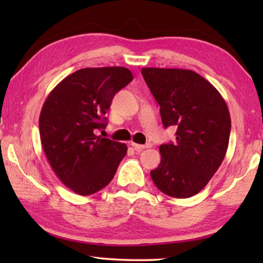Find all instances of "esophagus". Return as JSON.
<instances>
[{
  "mask_svg": "<svg viewBox=\"0 0 263 263\" xmlns=\"http://www.w3.org/2000/svg\"><path fill=\"white\" fill-rule=\"evenodd\" d=\"M131 145H132V147L137 151V152H140V151L145 149V148H149L151 146H152L149 144V142H148V144H145V145H140V144H136V142H132Z\"/></svg>",
  "mask_w": 263,
  "mask_h": 263,
  "instance_id": "34e87169",
  "label": "esophagus"
}]
</instances>
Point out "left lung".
I'll list each match as a JSON object with an SVG mask.
<instances>
[{
  "label": "left lung",
  "instance_id": "8db88e82",
  "mask_svg": "<svg viewBox=\"0 0 263 263\" xmlns=\"http://www.w3.org/2000/svg\"><path fill=\"white\" fill-rule=\"evenodd\" d=\"M160 105L164 127L176 126V141L160 146L161 162L151 172L157 188L188 198L205 186L225 158L231 117L225 100L205 79L190 69L142 68Z\"/></svg>",
  "mask_w": 263,
  "mask_h": 263
}]
</instances>
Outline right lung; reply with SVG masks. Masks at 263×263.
I'll return each instance as SVG.
<instances>
[{
  "mask_svg": "<svg viewBox=\"0 0 263 263\" xmlns=\"http://www.w3.org/2000/svg\"><path fill=\"white\" fill-rule=\"evenodd\" d=\"M133 80L125 67L82 68L48 94L39 117L42 145L53 172L79 195L103 189L125 157V144L102 138L116 92Z\"/></svg>",
  "mask_w": 263,
  "mask_h": 263,
  "instance_id": "obj_1",
  "label": "right lung"
}]
</instances>
